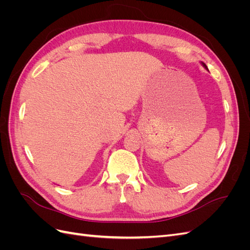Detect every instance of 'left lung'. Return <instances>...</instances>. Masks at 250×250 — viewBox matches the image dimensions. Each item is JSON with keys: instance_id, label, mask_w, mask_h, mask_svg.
I'll list each match as a JSON object with an SVG mask.
<instances>
[{"instance_id": "1", "label": "left lung", "mask_w": 250, "mask_h": 250, "mask_svg": "<svg viewBox=\"0 0 250 250\" xmlns=\"http://www.w3.org/2000/svg\"><path fill=\"white\" fill-rule=\"evenodd\" d=\"M202 64H203V66H204V67H207V65H206V64H204V63H202ZM207 69H208V67H207Z\"/></svg>"}]
</instances>
